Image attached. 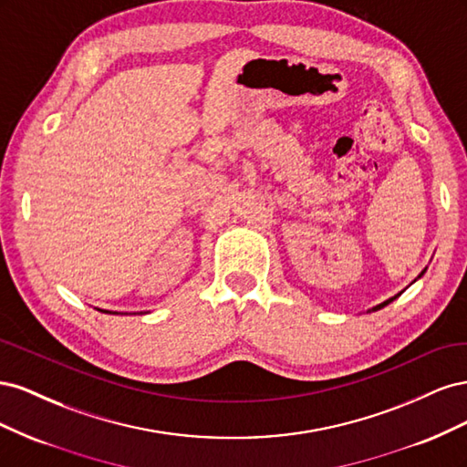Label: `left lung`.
I'll return each mask as SVG.
<instances>
[{"label":"left lung","instance_id":"obj_1","mask_svg":"<svg viewBox=\"0 0 467 467\" xmlns=\"http://www.w3.org/2000/svg\"><path fill=\"white\" fill-rule=\"evenodd\" d=\"M398 296H400V294H398ZM391 300H393V298H389V300H388V302H384V304H379V306H376L374 309H379V307H384V306H388V304H389Z\"/></svg>","mask_w":467,"mask_h":467}]
</instances>
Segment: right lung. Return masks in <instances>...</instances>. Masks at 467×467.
Returning <instances> with one entry per match:
<instances>
[{"mask_svg":"<svg viewBox=\"0 0 467 467\" xmlns=\"http://www.w3.org/2000/svg\"><path fill=\"white\" fill-rule=\"evenodd\" d=\"M101 312H103V309H101ZM105 314H110V312H105Z\"/></svg>","mask_w":467,"mask_h":467,"instance_id":"obj_1","label":"right lung"}]
</instances>
